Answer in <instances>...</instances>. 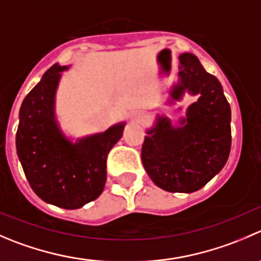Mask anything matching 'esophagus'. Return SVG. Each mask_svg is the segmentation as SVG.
Segmentation results:
<instances>
[{
  "label": "esophagus",
  "mask_w": 261,
  "mask_h": 261,
  "mask_svg": "<svg viewBox=\"0 0 261 261\" xmlns=\"http://www.w3.org/2000/svg\"><path fill=\"white\" fill-rule=\"evenodd\" d=\"M131 120H133L134 122H143V121L145 120V113L141 112V111H136V112H134L133 115H131Z\"/></svg>",
  "instance_id": "esophagus-1"
}]
</instances>
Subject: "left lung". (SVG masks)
<instances>
[{"label":"left lung","mask_w":261,"mask_h":261,"mask_svg":"<svg viewBox=\"0 0 261 261\" xmlns=\"http://www.w3.org/2000/svg\"><path fill=\"white\" fill-rule=\"evenodd\" d=\"M179 83L172 90L181 99L185 90L199 94L179 127L158 117L141 148L144 168L154 184L169 192H194L224 167L231 150V108L221 83L208 74L198 57L179 56Z\"/></svg>","instance_id":"1"}]
</instances>
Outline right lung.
I'll return each instance as SVG.
<instances>
[{
  "label": "right lung",
  "mask_w": 261,
  "mask_h": 261,
  "mask_svg": "<svg viewBox=\"0 0 261 261\" xmlns=\"http://www.w3.org/2000/svg\"><path fill=\"white\" fill-rule=\"evenodd\" d=\"M53 65L22 100L16 150L33 191L45 203L77 209L102 194L107 179V156L121 139L123 123L71 143L58 128L55 93L61 71Z\"/></svg>",
  "instance_id": "right-lung-1"
}]
</instances>
